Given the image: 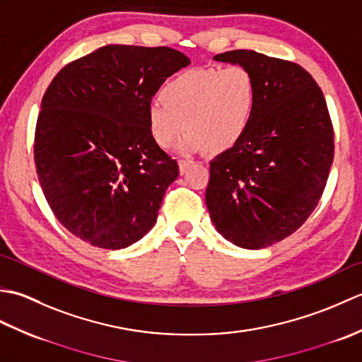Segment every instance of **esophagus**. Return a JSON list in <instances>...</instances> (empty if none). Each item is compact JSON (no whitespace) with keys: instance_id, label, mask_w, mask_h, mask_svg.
<instances>
[{"instance_id":"esophagus-1","label":"esophagus","mask_w":362,"mask_h":362,"mask_svg":"<svg viewBox=\"0 0 362 362\" xmlns=\"http://www.w3.org/2000/svg\"><path fill=\"white\" fill-rule=\"evenodd\" d=\"M194 161L193 160H179V169H180V174H185L187 169L193 166Z\"/></svg>"}]
</instances>
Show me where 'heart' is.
Returning a JSON list of instances; mask_svg holds the SVG:
<instances>
[{
  "label": "heart",
  "instance_id": "1",
  "mask_svg": "<svg viewBox=\"0 0 362 362\" xmlns=\"http://www.w3.org/2000/svg\"><path fill=\"white\" fill-rule=\"evenodd\" d=\"M257 107L258 82L247 68H194L165 83L146 122L160 148H171L187 130L185 151L222 153L249 134Z\"/></svg>",
  "mask_w": 362,
  "mask_h": 362
}]
</instances>
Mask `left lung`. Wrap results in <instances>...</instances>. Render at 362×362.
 Instances as JSON below:
<instances>
[{
  "label": "left lung",
  "instance_id": "left-lung-1",
  "mask_svg": "<svg viewBox=\"0 0 362 362\" xmlns=\"http://www.w3.org/2000/svg\"><path fill=\"white\" fill-rule=\"evenodd\" d=\"M213 59L255 76L258 107L249 134L210 161L206 209L227 241L264 249L317 206L334 156L332 119L320 87L300 65L247 49Z\"/></svg>",
  "mask_w": 362,
  "mask_h": 362
}]
</instances>
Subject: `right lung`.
Instances as JSON below:
<instances>
[{
	"instance_id": "right-lung-1",
	"label": "right lung",
	"mask_w": 362,
	"mask_h": 362,
	"mask_svg": "<svg viewBox=\"0 0 362 362\" xmlns=\"http://www.w3.org/2000/svg\"><path fill=\"white\" fill-rule=\"evenodd\" d=\"M189 59L157 46L105 45L68 64L42 99L34 160L43 194L68 232L119 250L157 222L177 161L149 135L161 83Z\"/></svg>"
}]
</instances>
